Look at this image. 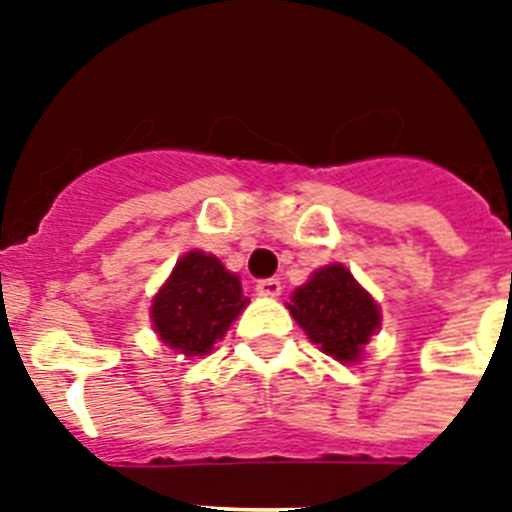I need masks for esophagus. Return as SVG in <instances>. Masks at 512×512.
Here are the masks:
<instances>
[{
    "mask_svg": "<svg viewBox=\"0 0 512 512\" xmlns=\"http://www.w3.org/2000/svg\"><path fill=\"white\" fill-rule=\"evenodd\" d=\"M257 295L260 297H279L281 295V281L279 279H263L257 281Z\"/></svg>",
    "mask_w": 512,
    "mask_h": 512,
    "instance_id": "34e87169",
    "label": "esophagus"
}]
</instances>
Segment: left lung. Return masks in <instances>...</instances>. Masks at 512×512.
<instances>
[{"instance_id":"1","label":"left lung","mask_w":512,"mask_h":512,"mask_svg":"<svg viewBox=\"0 0 512 512\" xmlns=\"http://www.w3.org/2000/svg\"><path fill=\"white\" fill-rule=\"evenodd\" d=\"M287 303L308 340L340 364H358L364 348L380 332V305L342 263L311 273Z\"/></svg>"}]
</instances>
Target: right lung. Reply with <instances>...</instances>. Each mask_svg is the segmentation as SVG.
Returning a JSON list of instances; mask_svg holds the SVG:
<instances>
[{
	"instance_id": "obj_1",
	"label": "right lung",
	"mask_w": 512,
	"mask_h": 512,
	"mask_svg": "<svg viewBox=\"0 0 512 512\" xmlns=\"http://www.w3.org/2000/svg\"><path fill=\"white\" fill-rule=\"evenodd\" d=\"M249 305L239 273L201 249L185 252L151 300L156 337L180 356H207Z\"/></svg>"
}]
</instances>
